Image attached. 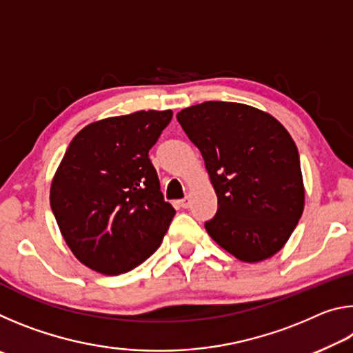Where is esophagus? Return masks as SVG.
<instances>
[{
  "mask_svg": "<svg viewBox=\"0 0 353 353\" xmlns=\"http://www.w3.org/2000/svg\"><path fill=\"white\" fill-rule=\"evenodd\" d=\"M177 204H179V205H181L182 208H188V207H190V199H188V198H185V199H181V201H179V202H177Z\"/></svg>",
  "mask_w": 353,
  "mask_h": 353,
  "instance_id": "obj_1",
  "label": "esophagus"
}]
</instances>
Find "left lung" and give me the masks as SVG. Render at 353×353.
Instances as JSON below:
<instances>
[{
    "label": "left lung",
    "instance_id": "obj_1",
    "mask_svg": "<svg viewBox=\"0 0 353 353\" xmlns=\"http://www.w3.org/2000/svg\"><path fill=\"white\" fill-rule=\"evenodd\" d=\"M177 121L201 151L218 196L216 214L205 221L208 235L241 261L279 252L305 201L288 130L265 112L224 101L187 107Z\"/></svg>",
    "mask_w": 353,
    "mask_h": 353
}]
</instances>
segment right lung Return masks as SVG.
<instances>
[{"mask_svg":"<svg viewBox=\"0 0 353 353\" xmlns=\"http://www.w3.org/2000/svg\"><path fill=\"white\" fill-rule=\"evenodd\" d=\"M171 110H140L88 124L71 140L51 183V210L83 265L118 276L163 240L176 210L165 202L149 149Z\"/></svg>","mask_w":353,"mask_h":353,"instance_id":"right-lung-1","label":"right lung"}]
</instances>
